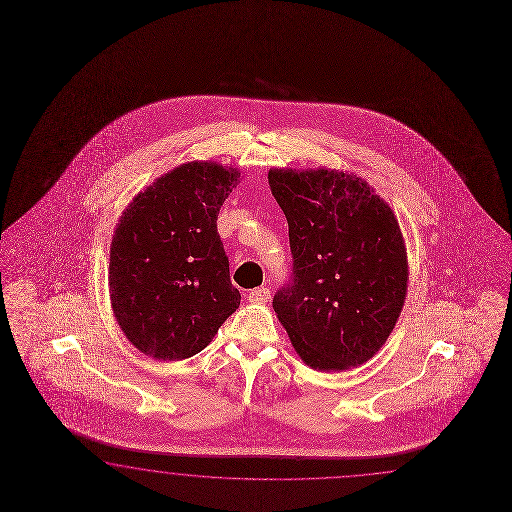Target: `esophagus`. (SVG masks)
Returning <instances> with one entry per match:
<instances>
[{
    "instance_id": "1",
    "label": "esophagus",
    "mask_w": 512,
    "mask_h": 512,
    "mask_svg": "<svg viewBox=\"0 0 512 512\" xmlns=\"http://www.w3.org/2000/svg\"><path fill=\"white\" fill-rule=\"evenodd\" d=\"M248 298L249 302H253V304H263V302L270 298V289H266V287L253 289V291L249 292Z\"/></svg>"
}]
</instances>
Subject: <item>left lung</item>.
Listing matches in <instances>:
<instances>
[{
  "instance_id": "8db88e82",
  "label": "left lung",
  "mask_w": 512,
  "mask_h": 512,
  "mask_svg": "<svg viewBox=\"0 0 512 512\" xmlns=\"http://www.w3.org/2000/svg\"><path fill=\"white\" fill-rule=\"evenodd\" d=\"M289 223L292 276L274 311L305 365L345 371L371 360L401 315L408 259L401 227L365 180L335 169H270Z\"/></svg>"
}]
</instances>
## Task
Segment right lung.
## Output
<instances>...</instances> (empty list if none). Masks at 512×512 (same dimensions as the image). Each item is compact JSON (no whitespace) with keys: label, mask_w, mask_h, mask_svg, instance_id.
I'll list each match as a JSON object with an SVG mask.
<instances>
[{"label":"right lung","mask_w":512,"mask_h":512,"mask_svg":"<svg viewBox=\"0 0 512 512\" xmlns=\"http://www.w3.org/2000/svg\"><path fill=\"white\" fill-rule=\"evenodd\" d=\"M238 177L216 162L182 164L139 192L115 227L113 315L154 360L192 358L240 305L216 225Z\"/></svg>","instance_id":"obj_1"}]
</instances>
